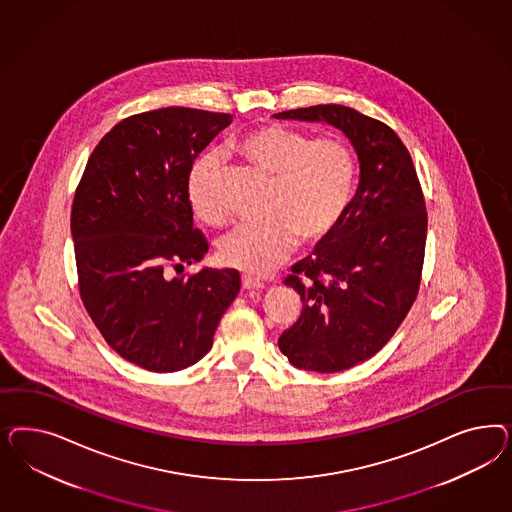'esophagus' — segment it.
Here are the masks:
<instances>
[{
  "mask_svg": "<svg viewBox=\"0 0 512 512\" xmlns=\"http://www.w3.org/2000/svg\"><path fill=\"white\" fill-rule=\"evenodd\" d=\"M242 287L244 289H263L264 283L261 279L253 278V276H249V274H244L242 276Z\"/></svg>",
  "mask_w": 512,
  "mask_h": 512,
  "instance_id": "34e87169",
  "label": "esophagus"
}]
</instances>
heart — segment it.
<instances>
[{
  "label": "heart",
  "instance_id": "heart-1",
  "mask_svg": "<svg viewBox=\"0 0 512 512\" xmlns=\"http://www.w3.org/2000/svg\"><path fill=\"white\" fill-rule=\"evenodd\" d=\"M236 152L270 176V186L263 202L266 217L238 225L219 242L223 263L249 274H266L291 255L298 238L311 244L336 231L357 180L355 157L343 140L313 139L268 124L246 133L236 142ZM219 169V157L204 154L187 172L189 206L212 225L227 219V206L217 191Z\"/></svg>",
  "mask_w": 512,
  "mask_h": 512
}]
</instances>
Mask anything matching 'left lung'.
<instances>
[{
  "mask_svg": "<svg viewBox=\"0 0 512 512\" xmlns=\"http://www.w3.org/2000/svg\"><path fill=\"white\" fill-rule=\"evenodd\" d=\"M274 118L325 122L357 152V193L340 225L285 279L302 311L278 340L300 370L343 372L383 349L417 298L428 231L424 195L411 155L383 122L343 105Z\"/></svg>",
  "mask_w": 512,
  "mask_h": 512,
  "instance_id": "left-lung-1",
  "label": "left lung"
}]
</instances>
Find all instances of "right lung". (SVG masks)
Segmentation results:
<instances>
[{
    "instance_id": "right-lung-1",
    "label": "right lung",
    "mask_w": 512,
    "mask_h": 512,
    "mask_svg": "<svg viewBox=\"0 0 512 512\" xmlns=\"http://www.w3.org/2000/svg\"><path fill=\"white\" fill-rule=\"evenodd\" d=\"M231 122V114L186 107L129 116L99 140L75 193L84 308L110 347L148 372L199 362L240 291L233 268L182 274L208 251L193 229L187 172Z\"/></svg>"
}]
</instances>
